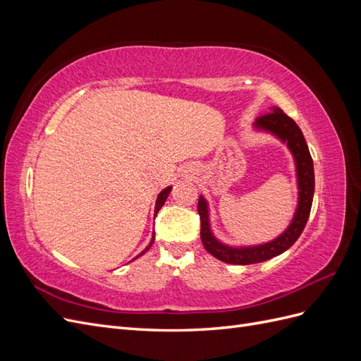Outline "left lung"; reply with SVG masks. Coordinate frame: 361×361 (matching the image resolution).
I'll list each match as a JSON object with an SVG mask.
<instances>
[{
	"instance_id": "obj_1",
	"label": "left lung",
	"mask_w": 361,
	"mask_h": 361,
	"mask_svg": "<svg viewBox=\"0 0 361 361\" xmlns=\"http://www.w3.org/2000/svg\"><path fill=\"white\" fill-rule=\"evenodd\" d=\"M253 129L259 133H267L286 145L292 154L295 164V176H297L298 202L289 226L277 238L268 243L256 245H228L218 239L211 228L209 204L200 194L197 211L200 215V239L207 253L218 260L232 265H251L276 257L292 247L302 233L305 223L309 220L313 194H314V171L313 159L305 143V138L298 125L283 113L279 106H272L271 111L259 117L253 123Z\"/></svg>"
}]
</instances>
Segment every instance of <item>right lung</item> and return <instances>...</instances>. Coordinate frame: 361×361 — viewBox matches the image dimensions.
<instances>
[{
  "label": "right lung",
  "mask_w": 361,
  "mask_h": 361,
  "mask_svg": "<svg viewBox=\"0 0 361 361\" xmlns=\"http://www.w3.org/2000/svg\"><path fill=\"white\" fill-rule=\"evenodd\" d=\"M170 191H171V187H167V188H164L159 194H158V197H157V202H155V211H154V216H157V214L159 212V209L161 207L164 206V203H166V200H167V197H169V194H170ZM154 241H155V232H154V235H152V239H150V243L147 244V247L141 251V253L137 256V257H134L133 260H135V259H138L140 256H143L146 251L152 247V244H154Z\"/></svg>",
  "instance_id": "1"
}]
</instances>
